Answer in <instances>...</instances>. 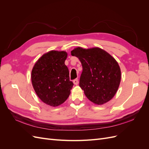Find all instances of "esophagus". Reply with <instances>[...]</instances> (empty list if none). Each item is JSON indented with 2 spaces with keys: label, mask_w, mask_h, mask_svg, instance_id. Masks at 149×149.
<instances>
[{
  "label": "esophagus",
  "mask_w": 149,
  "mask_h": 149,
  "mask_svg": "<svg viewBox=\"0 0 149 149\" xmlns=\"http://www.w3.org/2000/svg\"><path fill=\"white\" fill-rule=\"evenodd\" d=\"M73 83L75 84V85H77L78 84V79H75L73 80Z\"/></svg>",
  "instance_id": "esophagus-1"
}]
</instances>
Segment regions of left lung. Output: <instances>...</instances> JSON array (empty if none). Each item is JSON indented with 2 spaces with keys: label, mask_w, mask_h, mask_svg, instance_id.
Segmentation results:
<instances>
[{
  "label": "left lung",
  "mask_w": 149,
  "mask_h": 149,
  "mask_svg": "<svg viewBox=\"0 0 149 149\" xmlns=\"http://www.w3.org/2000/svg\"><path fill=\"white\" fill-rule=\"evenodd\" d=\"M81 63L79 86L89 101L97 105L109 101L119 88L121 72L118 63L104 49L77 47L71 52Z\"/></svg>",
  "instance_id": "left-lung-1"
}]
</instances>
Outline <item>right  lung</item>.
Instances as JSON below:
<instances>
[{
  "label": "right lung",
  "instance_id": "right-lung-1",
  "mask_svg": "<svg viewBox=\"0 0 149 149\" xmlns=\"http://www.w3.org/2000/svg\"><path fill=\"white\" fill-rule=\"evenodd\" d=\"M65 51H49L40 57L31 70V83L36 94L46 104L61 105L69 97L73 83L65 61Z\"/></svg>",
  "mask_w": 149,
  "mask_h": 149
}]
</instances>
